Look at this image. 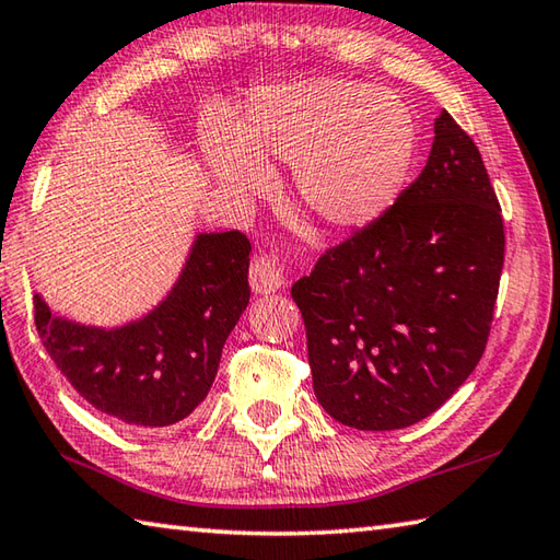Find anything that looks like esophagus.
I'll use <instances>...</instances> for the list:
<instances>
[{
  "instance_id": "obj_1",
  "label": "esophagus",
  "mask_w": 560,
  "mask_h": 560,
  "mask_svg": "<svg viewBox=\"0 0 560 560\" xmlns=\"http://www.w3.org/2000/svg\"><path fill=\"white\" fill-rule=\"evenodd\" d=\"M248 280H250V290L256 292V294L278 292L282 284H284V278H282V270L278 266V260H272L268 256H258L256 260L250 262Z\"/></svg>"
}]
</instances>
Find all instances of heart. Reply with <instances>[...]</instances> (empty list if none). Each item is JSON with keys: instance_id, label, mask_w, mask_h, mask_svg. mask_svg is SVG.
I'll return each mask as SVG.
<instances>
[{"instance_id": "b5f03b06", "label": "heart", "mask_w": 560, "mask_h": 560, "mask_svg": "<svg viewBox=\"0 0 560 560\" xmlns=\"http://www.w3.org/2000/svg\"><path fill=\"white\" fill-rule=\"evenodd\" d=\"M205 163L226 195L270 185L266 163L292 165L300 205L329 231H358L389 212L419 151L415 109L368 82L316 78L253 94L241 133L212 131Z\"/></svg>"}]
</instances>
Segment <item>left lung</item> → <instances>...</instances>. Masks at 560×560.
I'll list each match as a JSON object with an SVG mask.
<instances>
[{
	"mask_svg": "<svg viewBox=\"0 0 560 560\" xmlns=\"http://www.w3.org/2000/svg\"><path fill=\"white\" fill-rule=\"evenodd\" d=\"M502 262L500 202L444 109L427 167L389 212L292 284L319 405L361 431L436 411L482 358Z\"/></svg>",
	"mask_w": 560,
	"mask_h": 560,
	"instance_id": "8db88e82",
	"label": "left lung"
}]
</instances>
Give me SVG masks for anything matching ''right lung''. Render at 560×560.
I'll return each instance as SVG.
<instances>
[{"mask_svg": "<svg viewBox=\"0 0 560 560\" xmlns=\"http://www.w3.org/2000/svg\"><path fill=\"white\" fill-rule=\"evenodd\" d=\"M250 244L241 231H202L165 298L119 326L56 314L36 292V331L70 385L121 424L161 429L205 402L221 348L250 300Z\"/></svg>", "mask_w": 560, "mask_h": 560, "instance_id": "1", "label": "right lung"}]
</instances>
